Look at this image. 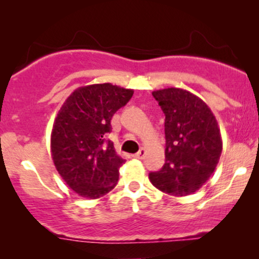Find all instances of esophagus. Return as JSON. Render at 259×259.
<instances>
[{
  "instance_id": "1",
  "label": "esophagus",
  "mask_w": 259,
  "mask_h": 259,
  "mask_svg": "<svg viewBox=\"0 0 259 259\" xmlns=\"http://www.w3.org/2000/svg\"><path fill=\"white\" fill-rule=\"evenodd\" d=\"M145 154H146V150H145V148H141V150H140L138 153L134 154V157H135V158L142 159V158H144V157H145Z\"/></svg>"
}]
</instances>
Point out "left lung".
<instances>
[{
    "label": "left lung",
    "mask_w": 259,
    "mask_h": 259,
    "mask_svg": "<svg viewBox=\"0 0 259 259\" xmlns=\"http://www.w3.org/2000/svg\"><path fill=\"white\" fill-rule=\"evenodd\" d=\"M165 115V163L151 183L173 196L194 194L209 179L221 158V129L200 97L178 88L152 92Z\"/></svg>",
    "instance_id": "8db88e82"
}]
</instances>
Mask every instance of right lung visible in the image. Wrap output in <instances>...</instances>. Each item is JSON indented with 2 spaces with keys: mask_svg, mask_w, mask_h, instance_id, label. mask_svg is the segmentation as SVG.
<instances>
[{
  "mask_svg": "<svg viewBox=\"0 0 259 259\" xmlns=\"http://www.w3.org/2000/svg\"><path fill=\"white\" fill-rule=\"evenodd\" d=\"M133 94L109 82L81 86L59 109L51 134L52 159L62 179L81 197L100 198L117 185L125 160L106 136L114 113Z\"/></svg>",
  "mask_w": 259,
  "mask_h": 259,
  "instance_id": "right-lung-1",
  "label": "right lung"
}]
</instances>
